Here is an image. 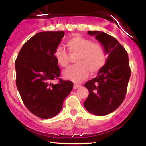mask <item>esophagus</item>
<instances>
[{
	"instance_id": "obj_1",
	"label": "esophagus",
	"mask_w": 146,
	"mask_h": 146,
	"mask_svg": "<svg viewBox=\"0 0 146 146\" xmlns=\"http://www.w3.org/2000/svg\"><path fill=\"white\" fill-rule=\"evenodd\" d=\"M80 86H81L78 85V84H75L74 86H73V88H74V89H76V88H78V87H80Z\"/></svg>"
}]
</instances>
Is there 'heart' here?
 I'll list each match as a JSON object with an SVG mask.
<instances>
[{
	"label": "heart",
	"mask_w": 146,
	"mask_h": 146,
	"mask_svg": "<svg viewBox=\"0 0 146 146\" xmlns=\"http://www.w3.org/2000/svg\"><path fill=\"white\" fill-rule=\"evenodd\" d=\"M66 45L71 56L75 58L76 65L70 67L63 73L65 79L79 83L86 79L88 75L97 73L106 63V52L99 42L81 36H75L68 40ZM54 58L62 68L68 66L70 57L66 51L59 47L54 51Z\"/></svg>",
	"instance_id": "heart-1"
}]
</instances>
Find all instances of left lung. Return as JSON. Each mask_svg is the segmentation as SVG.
<instances>
[{"label": "left lung", "mask_w": 146, "mask_h": 146, "mask_svg": "<svg viewBox=\"0 0 146 146\" xmlns=\"http://www.w3.org/2000/svg\"><path fill=\"white\" fill-rule=\"evenodd\" d=\"M88 34L94 35L109 55L97 76L84 84L89 94L84 105L90 113L104 116L116 110L125 98L131 73L128 54L114 36L99 31Z\"/></svg>", "instance_id": "left-lung-1"}]
</instances>
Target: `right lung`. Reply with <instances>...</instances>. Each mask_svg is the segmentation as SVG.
<instances>
[{"label":"right lung","mask_w":146,"mask_h":146,"mask_svg":"<svg viewBox=\"0 0 146 146\" xmlns=\"http://www.w3.org/2000/svg\"><path fill=\"white\" fill-rule=\"evenodd\" d=\"M64 35L63 31L36 34L23 45L15 62L21 99L30 112L42 119L57 115L73 89L72 81L60 78V69L54 58ZM57 79L58 84L51 83Z\"/></svg>","instance_id":"1"}]
</instances>
